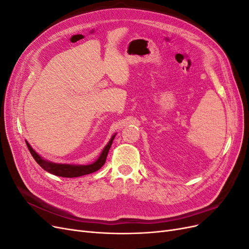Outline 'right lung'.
<instances>
[{"label": "right lung", "instance_id": "add662e5", "mask_svg": "<svg viewBox=\"0 0 249 249\" xmlns=\"http://www.w3.org/2000/svg\"><path fill=\"white\" fill-rule=\"evenodd\" d=\"M115 135L116 134L113 135L108 144L105 146L101 156L99 157V159L90 165H70V164H56V163L49 162L47 160H43L38 154L35 153V150L31 146H30L28 142H26V143H27V146L29 148V152L31 153L32 157L34 158V160L37 162V164H38L41 168H43L44 170L52 173V175H54V176L62 177V178H77V177L89 175V173L97 171L103 166L105 162H106L109 149L112 145V142H113V139H114V137H115Z\"/></svg>", "mask_w": 249, "mask_h": 249}]
</instances>
